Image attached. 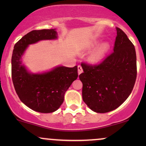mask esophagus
Instances as JSON below:
<instances>
[{
  "label": "esophagus",
  "instance_id": "34e87169",
  "mask_svg": "<svg viewBox=\"0 0 146 146\" xmlns=\"http://www.w3.org/2000/svg\"><path fill=\"white\" fill-rule=\"evenodd\" d=\"M78 74H80L83 72L82 67L81 66H78Z\"/></svg>",
  "mask_w": 146,
  "mask_h": 146
}]
</instances>
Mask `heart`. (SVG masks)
<instances>
[{"instance_id":"obj_1","label":"heart","mask_w":146,"mask_h":146,"mask_svg":"<svg viewBox=\"0 0 146 146\" xmlns=\"http://www.w3.org/2000/svg\"><path fill=\"white\" fill-rule=\"evenodd\" d=\"M98 44V41H95L91 44L90 48H93ZM110 50V44L108 43H104L95 50L89 56V60L92 63H98L100 62L106 54Z\"/></svg>"}]
</instances>
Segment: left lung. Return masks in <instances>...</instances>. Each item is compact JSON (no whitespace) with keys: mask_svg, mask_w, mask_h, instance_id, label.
Segmentation results:
<instances>
[{"mask_svg":"<svg viewBox=\"0 0 146 146\" xmlns=\"http://www.w3.org/2000/svg\"><path fill=\"white\" fill-rule=\"evenodd\" d=\"M116 30L112 53L99 64H81L83 101L97 113L108 112L122 104L136 80L135 47L122 30Z\"/></svg>","mask_w":146,"mask_h":146,"instance_id":"8db88e82","label":"left lung"}]
</instances>
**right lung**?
Instances as JSON below:
<instances>
[{
  "instance_id": "add662e5",
  "label": "right lung",
  "mask_w": 146,
  "mask_h": 146,
  "mask_svg": "<svg viewBox=\"0 0 146 146\" xmlns=\"http://www.w3.org/2000/svg\"><path fill=\"white\" fill-rule=\"evenodd\" d=\"M57 38L55 29L35 30L20 39L12 56V80L23 103L38 112L51 113L59 108L65 92L78 76V66H58L42 74H31L22 64L21 57L28 46L42 40Z\"/></svg>"
}]
</instances>
